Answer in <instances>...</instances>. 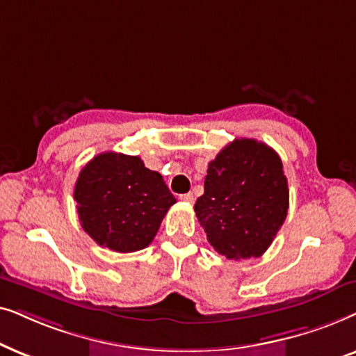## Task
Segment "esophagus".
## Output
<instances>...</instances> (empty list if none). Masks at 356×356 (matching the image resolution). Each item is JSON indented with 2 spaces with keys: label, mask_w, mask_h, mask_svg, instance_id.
<instances>
[{
  "label": "esophagus",
  "mask_w": 356,
  "mask_h": 356,
  "mask_svg": "<svg viewBox=\"0 0 356 356\" xmlns=\"http://www.w3.org/2000/svg\"><path fill=\"white\" fill-rule=\"evenodd\" d=\"M179 198H181V200H182V202L192 203V202H193V193H191V192H188V193H182V195H181V197H179Z\"/></svg>",
  "instance_id": "esophagus-1"
}]
</instances>
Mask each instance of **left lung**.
Returning <instances> with one entry per match:
<instances>
[{
  "mask_svg": "<svg viewBox=\"0 0 356 356\" xmlns=\"http://www.w3.org/2000/svg\"><path fill=\"white\" fill-rule=\"evenodd\" d=\"M290 191L280 156L257 140L225 146L208 164L205 192L193 210L216 252L260 257L286 218Z\"/></svg>",
  "mask_w": 356,
  "mask_h": 356,
  "instance_id": "1",
  "label": "left lung"
}]
</instances>
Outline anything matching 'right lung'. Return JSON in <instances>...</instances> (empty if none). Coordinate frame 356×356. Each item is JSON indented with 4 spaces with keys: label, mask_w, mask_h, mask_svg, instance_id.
Segmentation results:
<instances>
[{
    "label": "right lung",
    "mask_w": 356,
    "mask_h": 356,
    "mask_svg": "<svg viewBox=\"0 0 356 356\" xmlns=\"http://www.w3.org/2000/svg\"><path fill=\"white\" fill-rule=\"evenodd\" d=\"M76 210L83 229L102 248L135 252L151 244L175 198L163 175L138 156L101 153L79 172Z\"/></svg>",
    "instance_id": "obj_1"
}]
</instances>
